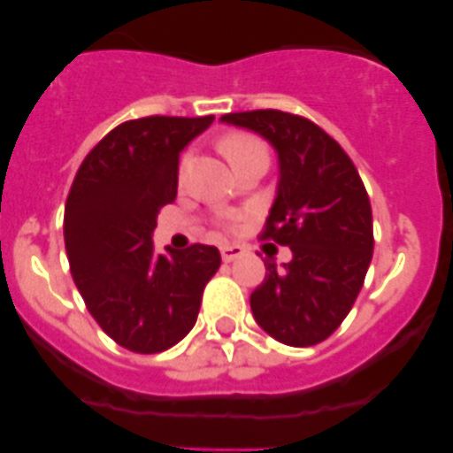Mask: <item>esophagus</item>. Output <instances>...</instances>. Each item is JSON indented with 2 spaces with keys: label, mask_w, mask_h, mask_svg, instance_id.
I'll return each mask as SVG.
<instances>
[{
  "label": "esophagus",
  "mask_w": 453,
  "mask_h": 453,
  "mask_svg": "<svg viewBox=\"0 0 453 453\" xmlns=\"http://www.w3.org/2000/svg\"><path fill=\"white\" fill-rule=\"evenodd\" d=\"M243 252L245 250L239 248V245H226V248H221V258H223V263H232V260L241 258Z\"/></svg>",
  "instance_id": "34e87169"
}]
</instances>
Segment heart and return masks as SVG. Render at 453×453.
Returning a JSON list of instances; mask_svg holds the SVG:
<instances>
[{
  "instance_id": "heart-1",
  "label": "heart",
  "mask_w": 453,
  "mask_h": 453,
  "mask_svg": "<svg viewBox=\"0 0 453 453\" xmlns=\"http://www.w3.org/2000/svg\"><path fill=\"white\" fill-rule=\"evenodd\" d=\"M258 149H265V146L260 144L256 138H252V135L232 134V135H227V138L221 140V150L230 164L239 162L243 155L252 153V150H258Z\"/></svg>"
}]
</instances>
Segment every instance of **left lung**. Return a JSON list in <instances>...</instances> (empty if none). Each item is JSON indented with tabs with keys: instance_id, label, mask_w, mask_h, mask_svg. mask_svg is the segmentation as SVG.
<instances>
[{
	"instance_id": "8db88e82",
	"label": "left lung",
	"mask_w": 453,
	"mask_h": 453,
	"mask_svg": "<svg viewBox=\"0 0 453 453\" xmlns=\"http://www.w3.org/2000/svg\"><path fill=\"white\" fill-rule=\"evenodd\" d=\"M221 122L267 140L278 155L276 199L263 239L287 245L250 296L254 319L287 346H313L342 324L372 258V212L359 173L318 125L276 109L227 113Z\"/></svg>"
}]
</instances>
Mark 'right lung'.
I'll return each instance as SVG.
<instances>
[{
  "instance_id": "obj_1",
  "label": "right lung",
  "mask_w": 453,
  "mask_h": 453,
  "mask_svg": "<svg viewBox=\"0 0 453 453\" xmlns=\"http://www.w3.org/2000/svg\"><path fill=\"white\" fill-rule=\"evenodd\" d=\"M214 116H150L122 122L81 164L63 234L87 309L116 344L162 353L195 326L203 287L221 254L212 245L157 254L153 230L177 195L180 153Z\"/></svg>"
}]
</instances>
